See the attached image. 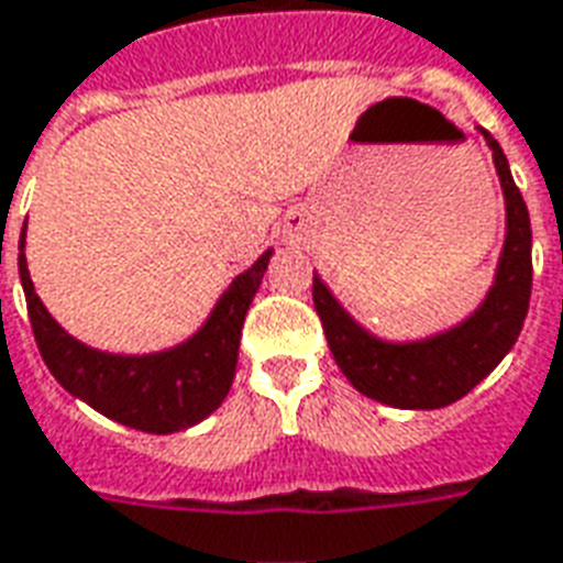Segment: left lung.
I'll return each instance as SVG.
<instances>
[{"label": "left lung", "instance_id": "left-lung-1", "mask_svg": "<svg viewBox=\"0 0 563 563\" xmlns=\"http://www.w3.org/2000/svg\"><path fill=\"white\" fill-rule=\"evenodd\" d=\"M493 148L507 206V235L495 283L465 322L418 343H387L345 313L328 286L313 277V303L336 366L364 397L394 409H444L501 364L522 331L531 301V220L498 140L483 131Z\"/></svg>", "mask_w": 563, "mask_h": 563}]
</instances>
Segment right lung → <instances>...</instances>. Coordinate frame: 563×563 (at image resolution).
<instances>
[{
	"label": "right lung",
	"mask_w": 563,
	"mask_h": 563,
	"mask_svg": "<svg viewBox=\"0 0 563 563\" xmlns=\"http://www.w3.org/2000/svg\"><path fill=\"white\" fill-rule=\"evenodd\" d=\"M23 244L26 227L20 235L16 268L26 292L29 322L44 364L68 394L131 430L157 435L194 427L227 399L239 364L244 316L253 295L260 292L271 250L232 280L206 324L187 343L154 355H110L74 340L47 313L29 277Z\"/></svg>",
	"instance_id": "right-lung-1"
}]
</instances>
